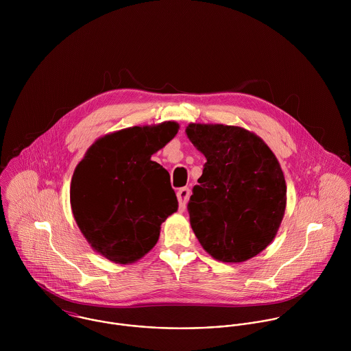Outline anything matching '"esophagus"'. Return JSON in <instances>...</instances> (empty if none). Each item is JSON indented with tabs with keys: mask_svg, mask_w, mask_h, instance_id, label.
<instances>
[{
	"mask_svg": "<svg viewBox=\"0 0 351 351\" xmlns=\"http://www.w3.org/2000/svg\"><path fill=\"white\" fill-rule=\"evenodd\" d=\"M189 196H191V191L189 188H181L178 192H177V199L180 202V210L184 212L185 210V205L189 200Z\"/></svg>",
	"mask_w": 351,
	"mask_h": 351,
	"instance_id": "esophagus-1",
	"label": "esophagus"
}]
</instances>
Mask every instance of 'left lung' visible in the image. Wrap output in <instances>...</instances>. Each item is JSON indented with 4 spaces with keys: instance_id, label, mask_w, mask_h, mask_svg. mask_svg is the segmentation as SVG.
<instances>
[{
    "instance_id": "8db88e82",
    "label": "left lung",
    "mask_w": 351,
    "mask_h": 351,
    "mask_svg": "<svg viewBox=\"0 0 351 351\" xmlns=\"http://www.w3.org/2000/svg\"><path fill=\"white\" fill-rule=\"evenodd\" d=\"M186 136L206 162L188 204L192 230L212 258L241 263L276 238L287 206L280 162L254 132L191 123Z\"/></svg>"
}]
</instances>
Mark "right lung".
Here are the masks:
<instances>
[{
  "instance_id": "obj_1",
  "label": "right lung",
  "mask_w": 351,
  "mask_h": 351,
  "mask_svg": "<svg viewBox=\"0 0 351 351\" xmlns=\"http://www.w3.org/2000/svg\"><path fill=\"white\" fill-rule=\"evenodd\" d=\"M178 123L135 125L99 138L77 165L70 204L82 235L106 259L127 265L156 245L160 224L178 209L170 176L151 155Z\"/></svg>"
}]
</instances>
